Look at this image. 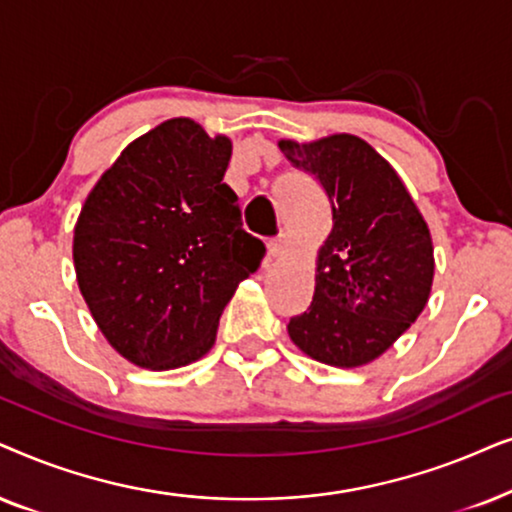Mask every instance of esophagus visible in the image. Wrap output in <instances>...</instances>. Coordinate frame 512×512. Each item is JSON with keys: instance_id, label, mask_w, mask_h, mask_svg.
Instances as JSON below:
<instances>
[{"instance_id": "esophagus-1", "label": "esophagus", "mask_w": 512, "mask_h": 512, "mask_svg": "<svg viewBox=\"0 0 512 512\" xmlns=\"http://www.w3.org/2000/svg\"><path fill=\"white\" fill-rule=\"evenodd\" d=\"M285 248H288V236H285V234H278L276 238H271V241H269V255L271 257H281Z\"/></svg>"}]
</instances>
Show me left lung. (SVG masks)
I'll use <instances>...</instances> for the list:
<instances>
[{
    "label": "left lung",
    "instance_id": "left-lung-1",
    "mask_svg": "<svg viewBox=\"0 0 512 512\" xmlns=\"http://www.w3.org/2000/svg\"><path fill=\"white\" fill-rule=\"evenodd\" d=\"M278 147L316 177L332 210L311 306L290 318L288 335L313 360L360 367L424 311L435 269L431 231L391 163L356 135Z\"/></svg>",
    "mask_w": 512,
    "mask_h": 512
}]
</instances>
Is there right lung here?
Masks as SVG:
<instances>
[{"instance_id": "1", "label": "right lung", "mask_w": 512, "mask_h": 512, "mask_svg": "<svg viewBox=\"0 0 512 512\" xmlns=\"http://www.w3.org/2000/svg\"><path fill=\"white\" fill-rule=\"evenodd\" d=\"M229 159L224 135L163 121L121 152L81 208L79 290L107 342L135 365L173 370L206 356L224 306L267 252L222 182Z\"/></svg>"}]
</instances>
